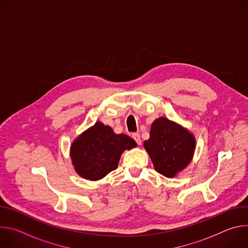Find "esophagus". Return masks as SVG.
Instances as JSON below:
<instances>
[{
    "label": "esophagus",
    "mask_w": 248,
    "mask_h": 248,
    "mask_svg": "<svg viewBox=\"0 0 248 248\" xmlns=\"http://www.w3.org/2000/svg\"><path fill=\"white\" fill-rule=\"evenodd\" d=\"M132 138L135 140V142L138 145H141V139H140V135L138 133H133L132 134Z\"/></svg>",
    "instance_id": "obj_1"
}]
</instances>
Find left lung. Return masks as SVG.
I'll return each instance as SVG.
<instances>
[{
	"label": "left lung",
	"mask_w": 248,
	"mask_h": 248,
	"mask_svg": "<svg viewBox=\"0 0 248 248\" xmlns=\"http://www.w3.org/2000/svg\"><path fill=\"white\" fill-rule=\"evenodd\" d=\"M143 145L155 170L167 178H173L190 163L195 137L186 128L162 117L153 122L150 137Z\"/></svg>",
	"instance_id": "1"
}]
</instances>
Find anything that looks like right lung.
I'll use <instances>...</instances> for the list:
<instances>
[{
    "instance_id": "obj_1",
    "label": "right lung",
    "mask_w": 248,
    "mask_h": 248,
    "mask_svg": "<svg viewBox=\"0 0 248 248\" xmlns=\"http://www.w3.org/2000/svg\"><path fill=\"white\" fill-rule=\"evenodd\" d=\"M136 147L125 134H116L109 125L97 122L82 132L70 146L76 171L83 179L98 181L118 168L124 150Z\"/></svg>"
}]
</instances>
